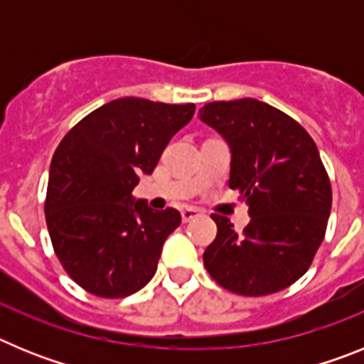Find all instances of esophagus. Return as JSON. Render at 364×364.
Instances as JSON below:
<instances>
[{"label":"esophagus","instance_id":"obj_1","mask_svg":"<svg viewBox=\"0 0 364 364\" xmlns=\"http://www.w3.org/2000/svg\"><path fill=\"white\" fill-rule=\"evenodd\" d=\"M180 213H182V220H184V222H191L193 218L200 217L202 211L197 210V208H184V210L180 211Z\"/></svg>","mask_w":364,"mask_h":364}]
</instances>
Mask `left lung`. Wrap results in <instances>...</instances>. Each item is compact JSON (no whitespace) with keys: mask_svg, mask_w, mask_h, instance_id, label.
Listing matches in <instances>:
<instances>
[{"mask_svg":"<svg viewBox=\"0 0 364 364\" xmlns=\"http://www.w3.org/2000/svg\"><path fill=\"white\" fill-rule=\"evenodd\" d=\"M198 118L230 146V188L252 217L237 233L230 218L211 215L217 239L205 247V269L246 297L284 290L310 268L332 210L317 146L294 118L255 98L211 102Z\"/></svg>","mask_w":364,"mask_h":364,"instance_id":"obj_1","label":"left lung"}]
</instances>
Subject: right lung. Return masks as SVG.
I'll list each match as a JSON object with an SVG mask.
<instances>
[{"instance_id":"obj_1","label":"right lung","mask_w":364,"mask_h":364,"mask_svg":"<svg viewBox=\"0 0 364 364\" xmlns=\"http://www.w3.org/2000/svg\"><path fill=\"white\" fill-rule=\"evenodd\" d=\"M195 104L112 100L74 125L50 162L45 218L58 259L89 294L120 299L153 279L166 239L180 226L173 208L134 200Z\"/></svg>"}]
</instances>
